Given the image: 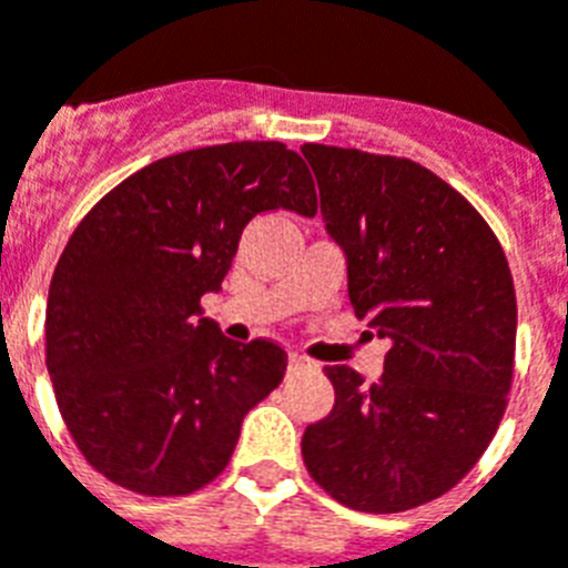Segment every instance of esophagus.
I'll list each match as a JSON object with an SVG mask.
<instances>
[{
	"label": "esophagus",
	"instance_id": "obj_1",
	"mask_svg": "<svg viewBox=\"0 0 568 568\" xmlns=\"http://www.w3.org/2000/svg\"><path fill=\"white\" fill-rule=\"evenodd\" d=\"M304 368H313L311 359L302 357V354H293V357H290V372H304Z\"/></svg>",
	"mask_w": 568,
	"mask_h": 568
}]
</instances>
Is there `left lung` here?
Returning a JSON list of instances; mask_svg holds the SVG:
<instances>
[{
  "mask_svg": "<svg viewBox=\"0 0 568 568\" xmlns=\"http://www.w3.org/2000/svg\"><path fill=\"white\" fill-rule=\"evenodd\" d=\"M357 318L388 339L383 377L327 365L336 403L302 456L336 503L397 514L470 473L505 415L517 295L481 214L412 159L304 144Z\"/></svg>",
  "mask_w": 568,
  "mask_h": 568,
  "instance_id": "1",
  "label": "left lung"
}]
</instances>
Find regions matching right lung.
Masks as SVG:
<instances>
[{
  "mask_svg": "<svg viewBox=\"0 0 568 568\" xmlns=\"http://www.w3.org/2000/svg\"><path fill=\"white\" fill-rule=\"evenodd\" d=\"M316 214L304 159L232 142L150 162L89 211L45 304V365L74 444L144 496L217 479L241 424L287 372L275 342L223 336L200 298L220 293L252 217Z\"/></svg>",
  "mask_w": 568,
  "mask_h": 568,
  "instance_id": "add662e5",
  "label": "right lung"
}]
</instances>
